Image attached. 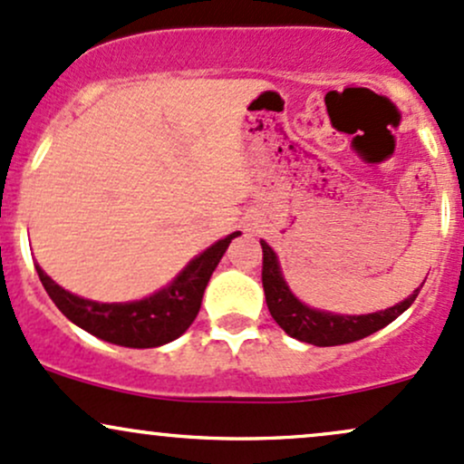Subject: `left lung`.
I'll return each mask as SVG.
<instances>
[{
    "mask_svg": "<svg viewBox=\"0 0 464 464\" xmlns=\"http://www.w3.org/2000/svg\"><path fill=\"white\" fill-rule=\"evenodd\" d=\"M264 248V268H262V284L266 295V305L281 329L292 338L301 340V343L316 344V347H335V344H349L355 340L366 338V335L380 332L386 324H391L397 316L412 305L414 299L419 296V290L423 287L420 284L408 299H403L397 305L380 310L372 314H334L316 310V307L305 305V303L296 299L292 295L290 285L281 273L279 257L268 244L259 242Z\"/></svg>",
    "mask_w": 464,
    "mask_h": 464,
    "instance_id": "obj_1",
    "label": "left lung"
}]
</instances>
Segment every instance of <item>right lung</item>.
I'll return each mask as SVG.
<instances>
[{
    "label": "right lung",
    "mask_w": 464,
    "mask_h": 464,
    "mask_svg": "<svg viewBox=\"0 0 464 464\" xmlns=\"http://www.w3.org/2000/svg\"><path fill=\"white\" fill-rule=\"evenodd\" d=\"M237 236L239 231L218 239L196 255L168 285L140 301L100 303L82 299L52 281L39 264H34V268L54 305L80 329L120 347L152 349L172 343L188 332L198 316L202 295L216 266L220 264L231 239Z\"/></svg>",
    "instance_id": "obj_1"
}]
</instances>
